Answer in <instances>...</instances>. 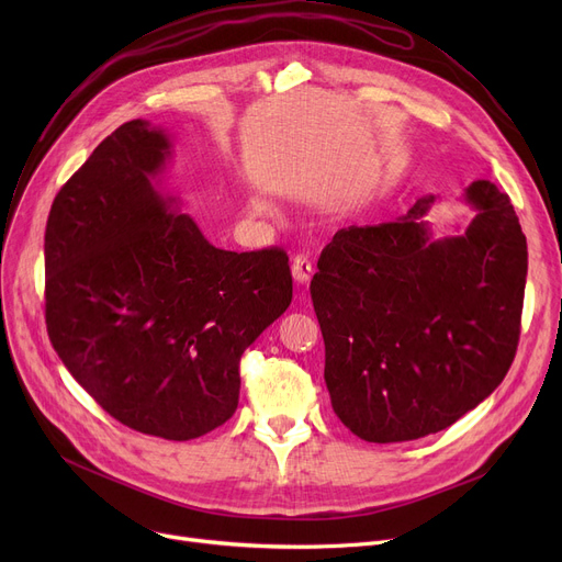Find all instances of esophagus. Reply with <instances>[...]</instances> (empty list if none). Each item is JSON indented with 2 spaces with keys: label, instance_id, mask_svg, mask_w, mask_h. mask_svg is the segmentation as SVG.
<instances>
[{
  "label": "esophagus",
  "instance_id": "1",
  "mask_svg": "<svg viewBox=\"0 0 562 562\" xmlns=\"http://www.w3.org/2000/svg\"><path fill=\"white\" fill-rule=\"evenodd\" d=\"M312 261L305 255H296L291 261V276L299 284H307L312 280Z\"/></svg>",
  "mask_w": 562,
  "mask_h": 562
}]
</instances>
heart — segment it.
I'll return each mask as SVG.
<instances>
[{"label": "heart", "instance_id": "obj_1", "mask_svg": "<svg viewBox=\"0 0 562 562\" xmlns=\"http://www.w3.org/2000/svg\"><path fill=\"white\" fill-rule=\"evenodd\" d=\"M248 206H250V212H255V214H263V212H266L263 202H261V200H255V198L248 202Z\"/></svg>", "mask_w": 562, "mask_h": 562}]
</instances>
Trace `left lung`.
I'll list each match as a JSON object with an SVG mask.
<instances>
[{"mask_svg":"<svg viewBox=\"0 0 562 562\" xmlns=\"http://www.w3.org/2000/svg\"><path fill=\"white\" fill-rule=\"evenodd\" d=\"M435 195L380 225L339 229L310 293L341 424L394 445L456 424L506 378L519 341L526 236L513 202L471 182L458 234H432Z\"/></svg>","mask_w":562,"mask_h":562,"instance_id":"1","label":"left lung"}]
</instances>
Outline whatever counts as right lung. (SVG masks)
I'll list each match as a JSON object with an SVG mask.
<instances>
[{"instance_id": "1", "label": "right lung", "mask_w": 562, "mask_h": 562, "mask_svg": "<svg viewBox=\"0 0 562 562\" xmlns=\"http://www.w3.org/2000/svg\"><path fill=\"white\" fill-rule=\"evenodd\" d=\"M172 136L130 121L56 193L45 321L58 358L121 424L172 441L239 405L244 350L291 303L280 248L221 250L161 191Z\"/></svg>"}]
</instances>
